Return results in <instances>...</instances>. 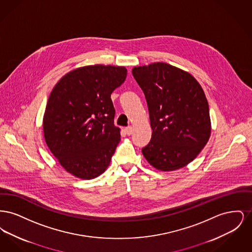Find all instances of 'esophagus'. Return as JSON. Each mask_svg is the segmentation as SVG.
I'll return each instance as SVG.
<instances>
[{"instance_id": "esophagus-1", "label": "esophagus", "mask_w": 252, "mask_h": 252, "mask_svg": "<svg viewBox=\"0 0 252 252\" xmlns=\"http://www.w3.org/2000/svg\"><path fill=\"white\" fill-rule=\"evenodd\" d=\"M126 133L128 135V136H130L131 135L132 133H133V127L132 126H127V127H126Z\"/></svg>"}]
</instances>
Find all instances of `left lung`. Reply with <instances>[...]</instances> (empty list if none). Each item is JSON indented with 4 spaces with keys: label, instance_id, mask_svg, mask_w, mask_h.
<instances>
[{
    "label": "left lung",
    "instance_id": "left-lung-1",
    "mask_svg": "<svg viewBox=\"0 0 252 252\" xmlns=\"http://www.w3.org/2000/svg\"><path fill=\"white\" fill-rule=\"evenodd\" d=\"M132 74L144 92L153 130L143 155L160 171L186 166L211 136L209 104L201 86L189 72L163 62L134 67Z\"/></svg>",
    "mask_w": 252,
    "mask_h": 252
}]
</instances>
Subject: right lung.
I'll list each match as a JSON object with an SVG mask.
<instances>
[{
  "mask_svg": "<svg viewBox=\"0 0 252 252\" xmlns=\"http://www.w3.org/2000/svg\"><path fill=\"white\" fill-rule=\"evenodd\" d=\"M126 74L120 66H85L65 74L50 94L43 116L45 142L76 178H97L110 163L121 140L110 95Z\"/></svg>",
  "mask_w": 252,
  "mask_h": 252,
  "instance_id": "add662e5",
  "label": "right lung"
}]
</instances>
